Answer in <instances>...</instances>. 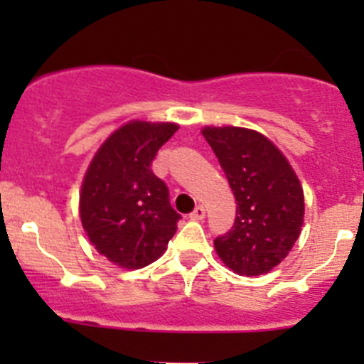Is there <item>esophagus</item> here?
<instances>
[{
    "label": "esophagus",
    "mask_w": 364,
    "mask_h": 364,
    "mask_svg": "<svg viewBox=\"0 0 364 364\" xmlns=\"http://www.w3.org/2000/svg\"><path fill=\"white\" fill-rule=\"evenodd\" d=\"M204 218H205V209L203 208V205H197V208L190 213V220H196V222H199V220H204Z\"/></svg>",
    "instance_id": "obj_1"
}]
</instances>
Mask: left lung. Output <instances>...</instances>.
Returning <instances> with one entry per match:
<instances>
[{"instance_id": "left-lung-1", "label": "left lung", "mask_w": 364, "mask_h": 364, "mask_svg": "<svg viewBox=\"0 0 364 364\" xmlns=\"http://www.w3.org/2000/svg\"><path fill=\"white\" fill-rule=\"evenodd\" d=\"M236 197L232 229L215 240L216 255L237 274L259 277L278 266L301 234L304 193L284 153L260 132L204 127Z\"/></svg>"}]
</instances>
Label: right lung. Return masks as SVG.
<instances>
[{
	"label": "right lung",
	"mask_w": 364,
	"mask_h": 364,
	"mask_svg": "<svg viewBox=\"0 0 364 364\" xmlns=\"http://www.w3.org/2000/svg\"><path fill=\"white\" fill-rule=\"evenodd\" d=\"M178 123L132 119L114 130L90 161L79 193L82 229L114 266L141 269L167 250L181 216L151 171L156 151Z\"/></svg>",
	"instance_id": "add662e5"
}]
</instances>
